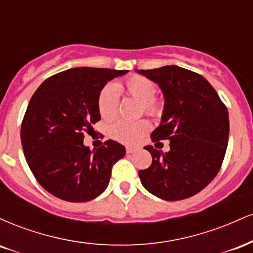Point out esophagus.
Instances as JSON below:
<instances>
[{
	"mask_svg": "<svg viewBox=\"0 0 253 253\" xmlns=\"http://www.w3.org/2000/svg\"><path fill=\"white\" fill-rule=\"evenodd\" d=\"M136 151L135 147H132V146H127L126 147V152L128 153V155H132V153H134Z\"/></svg>",
	"mask_w": 253,
	"mask_h": 253,
	"instance_id": "obj_1",
	"label": "esophagus"
}]
</instances>
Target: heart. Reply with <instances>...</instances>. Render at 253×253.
Masks as SVG:
<instances>
[{
  "mask_svg": "<svg viewBox=\"0 0 253 253\" xmlns=\"http://www.w3.org/2000/svg\"><path fill=\"white\" fill-rule=\"evenodd\" d=\"M118 91L125 92L128 96L139 101L141 104V110L146 114L157 117L163 110V104L158 98L155 97L156 86L152 81L144 76L133 75L125 80L123 83L114 85L107 84L101 90L98 95L97 107L101 117L104 120H110L117 115L118 112ZM150 124L145 120H139L135 123L118 121L110 127V134L114 139L126 144H134L149 132Z\"/></svg>",
  "mask_w": 253,
  "mask_h": 253,
  "instance_id": "b5f03b06",
  "label": "heart"
}]
</instances>
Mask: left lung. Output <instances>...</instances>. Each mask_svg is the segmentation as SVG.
Returning <instances> with one entry per match:
<instances>
[{"label": "left lung", "instance_id": "8db88e82", "mask_svg": "<svg viewBox=\"0 0 253 253\" xmlns=\"http://www.w3.org/2000/svg\"><path fill=\"white\" fill-rule=\"evenodd\" d=\"M162 90L164 108L152 140L169 139L170 151L152 146L149 169L139 171L143 187L167 201L188 199L219 172L228 143V112L201 75L177 65L135 70Z\"/></svg>", "mask_w": 253, "mask_h": 253}]
</instances>
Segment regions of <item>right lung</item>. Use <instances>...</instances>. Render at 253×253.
Here are the masks:
<instances>
[{
    "label": "right lung",
    "mask_w": 253,
    "mask_h": 253,
    "mask_svg": "<svg viewBox=\"0 0 253 253\" xmlns=\"http://www.w3.org/2000/svg\"><path fill=\"white\" fill-rule=\"evenodd\" d=\"M127 72L69 69L43 81L32 96L21 125L22 149L37 181L58 199L86 202L101 195L113 165L126 155L124 145L114 140L90 150L83 132L100 121L101 90Z\"/></svg>",
    "instance_id": "1"
}]
</instances>
